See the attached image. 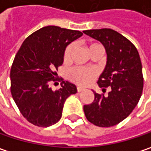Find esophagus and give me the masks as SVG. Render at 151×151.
Wrapping results in <instances>:
<instances>
[{"instance_id": "34e87169", "label": "esophagus", "mask_w": 151, "mask_h": 151, "mask_svg": "<svg viewBox=\"0 0 151 151\" xmlns=\"http://www.w3.org/2000/svg\"><path fill=\"white\" fill-rule=\"evenodd\" d=\"M86 88H84V87H81V86H78L77 87V91H78V92H80V91H85Z\"/></svg>"}]
</instances>
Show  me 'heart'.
Returning a JSON list of instances; mask_svg holds the SVG:
<instances>
[{"label": "heart", "instance_id": "heart-1", "mask_svg": "<svg viewBox=\"0 0 151 151\" xmlns=\"http://www.w3.org/2000/svg\"><path fill=\"white\" fill-rule=\"evenodd\" d=\"M97 47H102L98 43H91L88 45V51L89 52L94 48ZM74 46L73 44L69 45L64 53V59L65 60H68L71 56L72 53L73 52ZM97 75V72L95 69L92 68H83V67H75L73 69H72L69 73V78L73 81L74 83L78 85H81V86H86L90 84L92 79Z\"/></svg>", "mask_w": 151, "mask_h": 151}]
</instances>
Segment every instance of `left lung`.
<instances>
[{"instance_id": "obj_1", "label": "left lung", "mask_w": 151, "mask_h": 151, "mask_svg": "<svg viewBox=\"0 0 151 151\" xmlns=\"http://www.w3.org/2000/svg\"><path fill=\"white\" fill-rule=\"evenodd\" d=\"M84 34L99 40L105 49L106 65L98 85L107 96L95 91L93 102L84 105L87 120L99 127L114 126L125 119L138 103L144 87L142 63L136 47L124 36L110 29H92Z\"/></svg>"}]
</instances>
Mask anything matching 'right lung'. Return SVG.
Returning <instances> with one entry per match:
<instances>
[{"label":"right lung","instance_id":"obj_1","mask_svg":"<svg viewBox=\"0 0 151 151\" xmlns=\"http://www.w3.org/2000/svg\"><path fill=\"white\" fill-rule=\"evenodd\" d=\"M83 34L56 26L44 27L29 35L14 60L11 71V93L21 114L31 124L49 127L58 123L66 99L77 92L76 86L62 81L52 91L49 82L64 61L65 48Z\"/></svg>","mask_w":151,"mask_h":151}]
</instances>
